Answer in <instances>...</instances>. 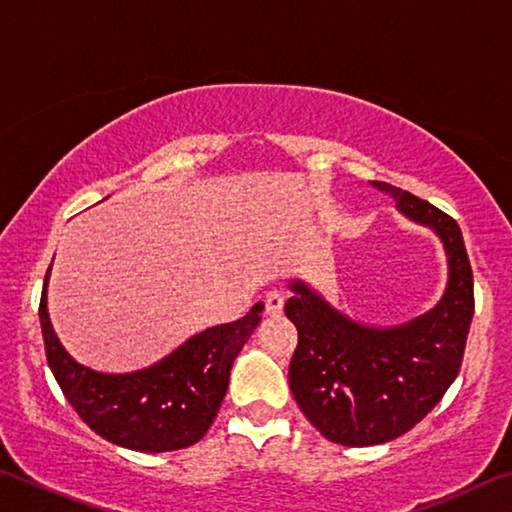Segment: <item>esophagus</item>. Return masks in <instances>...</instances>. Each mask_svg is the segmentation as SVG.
<instances>
[{
    "instance_id": "1",
    "label": "esophagus",
    "mask_w": 512,
    "mask_h": 512,
    "mask_svg": "<svg viewBox=\"0 0 512 512\" xmlns=\"http://www.w3.org/2000/svg\"><path fill=\"white\" fill-rule=\"evenodd\" d=\"M264 305H266V314H268V316H280L282 309H284V296H282L280 291L266 293Z\"/></svg>"
}]
</instances>
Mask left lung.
I'll return each mask as SVG.
<instances>
[{
  "instance_id": "obj_1",
  "label": "left lung",
  "mask_w": 512,
  "mask_h": 512,
  "mask_svg": "<svg viewBox=\"0 0 512 512\" xmlns=\"http://www.w3.org/2000/svg\"><path fill=\"white\" fill-rule=\"evenodd\" d=\"M395 210L438 237L447 284L429 311L400 325H366L343 314L309 282L293 277L289 320L298 348L289 386L300 411L327 440L345 447L388 443L415 427L461 370L474 316V282L458 223L388 183H370Z\"/></svg>"
}]
</instances>
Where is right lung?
Wrapping results in <instances>:
<instances>
[{
    "mask_svg": "<svg viewBox=\"0 0 512 512\" xmlns=\"http://www.w3.org/2000/svg\"><path fill=\"white\" fill-rule=\"evenodd\" d=\"M49 275L51 266L40 298L47 361L83 422L133 452L160 454L198 443L219 413L232 363L262 320L264 302H255L244 318L189 336L151 366L101 372L83 366L60 343L47 307Z\"/></svg>",
    "mask_w": 512,
    "mask_h": 512,
    "instance_id": "1",
    "label": "right lung"
}]
</instances>
